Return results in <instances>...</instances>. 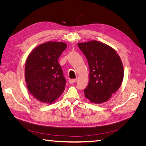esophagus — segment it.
I'll list each match as a JSON object with an SVG mask.
<instances>
[{"mask_svg": "<svg viewBox=\"0 0 146 146\" xmlns=\"http://www.w3.org/2000/svg\"><path fill=\"white\" fill-rule=\"evenodd\" d=\"M76 82H77V79H70V80H69V82L70 84L74 83Z\"/></svg>", "mask_w": 146, "mask_h": 146, "instance_id": "34e87169", "label": "esophagus"}]
</instances>
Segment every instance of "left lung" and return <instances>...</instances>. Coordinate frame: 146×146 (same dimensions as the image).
<instances>
[{"label":"left lung","instance_id":"obj_1","mask_svg":"<svg viewBox=\"0 0 146 146\" xmlns=\"http://www.w3.org/2000/svg\"><path fill=\"white\" fill-rule=\"evenodd\" d=\"M78 46L88 60L89 83L84 90L91 103L108 101L120 88L123 78V67L116 51L104 43L92 40L78 42Z\"/></svg>","mask_w":146,"mask_h":146}]
</instances>
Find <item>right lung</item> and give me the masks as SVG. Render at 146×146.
<instances>
[{
  "label": "right lung",
  "mask_w": 146,
  "mask_h": 146,
  "mask_svg": "<svg viewBox=\"0 0 146 146\" xmlns=\"http://www.w3.org/2000/svg\"><path fill=\"white\" fill-rule=\"evenodd\" d=\"M66 47L63 42L42 43L34 48L26 60L25 78L27 89L41 102L52 104L65 89L66 80L58 60Z\"/></svg>",
  "instance_id": "right-lung-1"
}]
</instances>
